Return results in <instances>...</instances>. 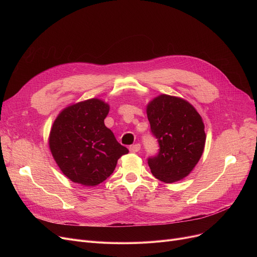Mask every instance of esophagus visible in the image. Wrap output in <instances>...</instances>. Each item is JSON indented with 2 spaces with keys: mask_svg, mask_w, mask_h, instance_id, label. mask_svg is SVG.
I'll list each match as a JSON object with an SVG mask.
<instances>
[{
  "mask_svg": "<svg viewBox=\"0 0 257 257\" xmlns=\"http://www.w3.org/2000/svg\"><path fill=\"white\" fill-rule=\"evenodd\" d=\"M141 150V145L140 144H136V145H132L129 147V151L131 153H137Z\"/></svg>",
  "mask_w": 257,
  "mask_h": 257,
  "instance_id": "obj_1",
  "label": "esophagus"
}]
</instances>
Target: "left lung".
Wrapping results in <instances>:
<instances>
[{
    "instance_id": "left-lung-1",
    "label": "left lung",
    "mask_w": 257,
    "mask_h": 257,
    "mask_svg": "<svg viewBox=\"0 0 257 257\" xmlns=\"http://www.w3.org/2000/svg\"><path fill=\"white\" fill-rule=\"evenodd\" d=\"M147 115L159 144L158 154L148 158L153 176L166 183L183 179L204 150L202 117L192 104L169 94H160L148 104Z\"/></svg>"
}]
</instances>
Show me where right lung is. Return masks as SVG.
I'll use <instances>...</instances> for the list:
<instances>
[{"label": "right lung", "mask_w": 257, "mask_h": 257, "mask_svg": "<svg viewBox=\"0 0 257 257\" xmlns=\"http://www.w3.org/2000/svg\"><path fill=\"white\" fill-rule=\"evenodd\" d=\"M109 105L89 99L67 106L54 120L49 147L61 172L75 183L98 185L113 173L117 159L129 151L104 119Z\"/></svg>", "instance_id": "add662e5"}]
</instances>
